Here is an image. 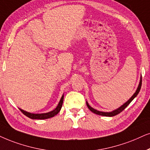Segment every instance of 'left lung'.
<instances>
[{"mask_svg":"<svg viewBox=\"0 0 150 150\" xmlns=\"http://www.w3.org/2000/svg\"><path fill=\"white\" fill-rule=\"evenodd\" d=\"M141 85H142V77H141V79H140V82L139 84H138V88L136 89V92L134 93L133 96L131 97L125 103L123 104L122 105H121L120 107H118L117 109L113 110L112 111H110V112H105V111H98V110L93 109V108L91 107L90 105H88V102L86 101V105L88 108L89 109L90 111H91L93 113H96V114H98V115H103V116H109V117H111V116H114V115L118 114V113H120V112H122V111L124 110L125 108L127 107V106L129 105L130 102L133 100L134 98H135L136 96H137V95L138 94V93H139L140 90H141Z\"/></svg>","mask_w":150,"mask_h":150,"instance_id":"1","label":"left lung"}]
</instances>
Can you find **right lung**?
I'll list each match as a JSON object with an SVG mask.
<instances>
[{
    "label": "right lung",
    "mask_w": 150,
    "mask_h": 150,
    "mask_svg": "<svg viewBox=\"0 0 150 150\" xmlns=\"http://www.w3.org/2000/svg\"><path fill=\"white\" fill-rule=\"evenodd\" d=\"M63 101H64V94L63 96H62L61 99H60L58 105L57 106V107L52 111H50V112L48 113H30L28 112V111H24L21 109H19L21 111V112L23 113L24 115H25L26 116H28V117L31 119H38V120H43V119H48L50 118V117H54V115H56L57 113L59 112L60 110L62 109V104H63Z\"/></svg>",
    "instance_id": "add662e5"
}]
</instances>
